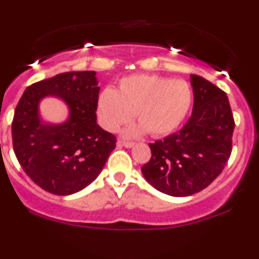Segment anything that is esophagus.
I'll list each match as a JSON object with an SVG mask.
<instances>
[{
  "instance_id": "1",
  "label": "esophagus",
  "mask_w": 259,
  "mask_h": 259,
  "mask_svg": "<svg viewBox=\"0 0 259 259\" xmlns=\"http://www.w3.org/2000/svg\"><path fill=\"white\" fill-rule=\"evenodd\" d=\"M134 145H135V143H134V142H126V141H118V142H117L118 147L132 148V147H134Z\"/></svg>"
}]
</instances>
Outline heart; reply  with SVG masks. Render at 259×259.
Returning a JSON list of instances; mask_svg holds the SVG:
<instances>
[{
	"label": "heart",
	"mask_w": 259,
	"mask_h": 259,
	"mask_svg": "<svg viewBox=\"0 0 259 259\" xmlns=\"http://www.w3.org/2000/svg\"><path fill=\"white\" fill-rule=\"evenodd\" d=\"M192 101V89L186 80L134 74L121 79L118 90L107 87L100 93L98 116L106 130L117 132L135 113L140 123L127 126L124 135L138 138L149 132L164 136L185 120Z\"/></svg>",
	"instance_id": "obj_1"
}]
</instances>
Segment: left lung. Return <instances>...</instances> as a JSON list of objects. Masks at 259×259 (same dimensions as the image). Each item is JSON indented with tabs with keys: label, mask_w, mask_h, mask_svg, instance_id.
Instances as JSON below:
<instances>
[{
	"label": "left lung",
	"mask_w": 259,
	"mask_h": 259,
	"mask_svg": "<svg viewBox=\"0 0 259 259\" xmlns=\"http://www.w3.org/2000/svg\"><path fill=\"white\" fill-rule=\"evenodd\" d=\"M192 116L180 132L149 143L152 157L141 167L153 188L171 197L202 191L222 172L232 153L234 118L227 94L191 74Z\"/></svg>",
	"instance_id": "obj_1"
}]
</instances>
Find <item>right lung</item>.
Segmentation results:
<instances>
[{
    "label": "right lung",
    "instance_id": "add662e5",
    "mask_svg": "<svg viewBox=\"0 0 259 259\" xmlns=\"http://www.w3.org/2000/svg\"><path fill=\"white\" fill-rule=\"evenodd\" d=\"M99 80L95 71L60 73L27 87L12 123L17 159L27 176L45 191L70 195L88 187L116 148V138L96 121ZM46 97L67 105L68 118L51 123L40 116Z\"/></svg>",
    "mask_w": 259,
    "mask_h": 259
}]
</instances>
